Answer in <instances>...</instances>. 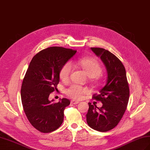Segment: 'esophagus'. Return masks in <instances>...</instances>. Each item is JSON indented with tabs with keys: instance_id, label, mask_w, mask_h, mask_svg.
Masks as SVG:
<instances>
[{
	"instance_id": "obj_1",
	"label": "esophagus",
	"mask_w": 150,
	"mask_h": 150,
	"mask_svg": "<svg viewBox=\"0 0 150 150\" xmlns=\"http://www.w3.org/2000/svg\"><path fill=\"white\" fill-rule=\"evenodd\" d=\"M71 103L72 104H77L79 103V101H76V100H71Z\"/></svg>"
}]
</instances>
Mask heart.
I'll use <instances>...</instances> for the list:
<instances>
[{
  "instance_id": "b5f03b06",
  "label": "heart",
  "mask_w": 150,
  "mask_h": 150,
  "mask_svg": "<svg viewBox=\"0 0 150 150\" xmlns=\"http://www.w3.org/2000/svg\"><path fill=\"white\" fill-rule=\"evenodd\" d=\"M78 64L84 70L88 77L95 79L102 73V68L97 60L93 58H82L78 60ZM72 69V64L70 62L64 64L60 69V78L63 81L68 80ZM68 96L73 99H80L84 94L88 93L87 88L81 86L73 84L66 90Z\"/></svg>"
}]
</instances>
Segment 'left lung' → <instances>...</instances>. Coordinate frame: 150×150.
<instances>
[{"instance_id":"left-lung-1","label":"left lung","mask_w":150,"mask_h":150,"mask_svg":"<svg viewBox=\"0 0 150 150\" xmlns=\"http://www.w3.org/2000/svg\"><path fill=\"white\" fill-rule=\"evenodd\" d=\"M106 67L107 81L93 98L100 101L103 106L97 108L89 103L86 114L88 126L95 130L105 132L112 129L122 119L128 106L129 89L126 72L122 63L109 51L100 47H91Z\"/></svg>"}]
</instances>
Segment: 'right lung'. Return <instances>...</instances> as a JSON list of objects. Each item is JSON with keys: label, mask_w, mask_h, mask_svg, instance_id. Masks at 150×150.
I'll list each match as a JSON object with an SVG mask.
<instances>
[{"label": "right lung", "mask_w": 150, "mask_h": 150, "mask_svg": "<svg viewBox=\"0 0 150 150\" xmlns=\"http://www.w3.org/2000/svg\"><path fill=\"white\" fill-rule=\"evenodd\" d=\"M76 52L62 47H50L36 54L30 63L22 82L21 100L28 120L40 132L55 131L63 122L64 110L70 101L63 98L54 103L49 96L57 90L60 69Z\"/></svg>", "instance_id": "obj_1"}]
</instances>
